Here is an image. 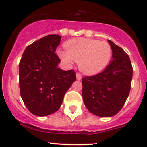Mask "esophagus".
I'll list each match as a JSON object with an SVG mask.
<instances>
[{"instance_id": "1", "label": "esophagus", "mask_w": 147, "mask_h": 147, "mask_svg": "<svg viewBox=\"0 0 147 147\" xmlns=\"http://www.w3.org/2000/svg\"><path fill=\"white\" fill-rule=\"evenodd\" d=\"M76 78H77V79H78V80H81V79H82V75H81L80 73H77L76 74Z\"/></svg>"}]
</instances>
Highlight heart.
<instances>
[{"mask_svg": "<svg viewBox=\"0 0 147 147\" xmlns=\"http://www.w3.org/2000/svg\"><path fill=\"white\" fill-rule=\"evenodd\" d=\"M65 51L58 55L63 62H79L80 70L87 75H95L103 70L111 59L112 49L109 44L97 39L78 38L65 43Z\"/></svg>", "mask_w": 147, "mask_h": 147, "instance_id": "b5f03b06", "label": "heart"}]
</instances>
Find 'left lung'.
Returning <instances> with one entry per match:
<instances>
[{
	"label": "left lung",
	"mask_w": 147,
	"mask_h": 147,
	"mask_svg": "<svg viewBox=\"0 0 147 147\" xmlns=\"http://www.w3.org/2000/svg\"><path fill=\"white\" fill-rule=\"evenodd\" d=\"M113 60L100 73L82 79V98L90 113L111 117L117 114L130 92L133 67L123 49L108 40Z\"/></svg>",
	"instance_id": "8db88e82"
}]
</instances>
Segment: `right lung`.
<instances>
[{"label": "right lung", "mask_w": 147, "mask_h": 147, "mask_svg": "<svg viewBox=\"0 0 147 147\" xmlns=\"http://www.w3.org/2000/svg\"><path fill=\"white\" fill-rule=\"evenodd\" d=\"M62 36L48 35L28 45L19 62V87L24 104L32 114L45 116L59 110L76 80L73 69L58 68L55 53Z\"/></svg>", "instance_id": "right-lung-1"}]
</instances>
